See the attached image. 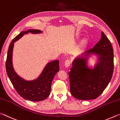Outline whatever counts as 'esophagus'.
Wrapping results in <instances>:
<instances>
[{"label": "esophagus", "mask_w": 120, "mask_h": 120, "mask_svg": "<svg viewBox=\"0 0 120 120\" xmlns=\"http://www.w3.org/2000/svg\"><path fill=\"white\" fill-rule=\"evenodd\" d=\"M71 61L70 60H65V66L66 68H68V67L71 65Z\"/></svg>", "instance_id": "34e87169"}]
</instances>
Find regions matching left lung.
<instances>
[{"instance_id":"left-lung-1","label":"left lung","mask_w":120,"mask_h":120,"mask_svg":"<svg viewBox=\"0 0 120 120\" xmlns=\"http://www.w3.org/2000/svg\"><path fill=\"white\" fill-rule=\"evenodd\" d=\"M101 56L100 62L93 70L86 65L83 57L75 59L68 73L70 91L72 95L81 100H93L98 97L108 85L114 70V54L111 42L104 33L101 38L91 48L85 52Z\"/></svg>"}]
</instances>
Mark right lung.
Listing matches in <instances>:
<instances>
[{
  "label": "right lung",
  "mask_w": 120,
  "mask_h": 120,
  "mask_svg": "<svg viewBox=\"0 0 120 120\" xmlns=\"http://www.w3.org/2000/svg\"><path fill=\"white\" fill-rule=\"evenodd\" d=\"M40 33L41 31L37 29H29L22 31L12 40L9 46L7 59L6 62V70L8 77L17 92L25 99L31 101L38 102L46 99L49 95L51 91L52 79L56 73L60 70L59 61L54 60L48 63L44 69L41 76L36 80L26 81L19 77L12 68V54L14 43L28 33Z\"/></svg>",
  "instance_id": "add662e5"
}]
</instances>
